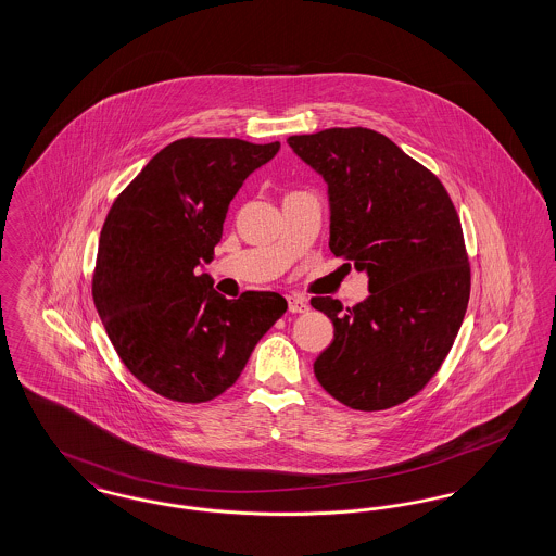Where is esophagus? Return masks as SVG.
Returning <instances> with one entry per match:
<instances>
[{"label": "esophagus", "mask_w": 556, "mask_h": 556, "mask_svg": "<svg viewBox=\"0 0 556 556\" xmlns=\"http://www.w3.org/2000/svg\"><path fill=\"white\" fill-rule=\"evenodd\" d=\"M288 308H290V313H306L308 311V300L302 298V295L291 293V295H288Z\"/></svg>", "instance_id": "34e87169"}]
</instances>
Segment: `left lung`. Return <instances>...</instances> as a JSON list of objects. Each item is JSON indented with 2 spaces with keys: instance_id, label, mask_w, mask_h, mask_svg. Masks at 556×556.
I'll use <instances>...</instances> for the list:
<instances>
[{
  "instance_id": "8db88e82",
  "label": "left lung",
  "mask_w": 556,
  "mask_h": 556,
  "mask_svg": "<svg viewBox=\"0 0 556 556\" xmlns=\"http://www.w3.org/2000/svg\"><path fill=\"white\" fill-rule=\"evenodd\" d=\"M288 143L329 187L331 252L369 275V298L352 308L311 300L336 327L318 383L350 408H392L440 370L467 313L460 218L442 181L381 132L336 127Z\"/></svg>"
}]
</instances>
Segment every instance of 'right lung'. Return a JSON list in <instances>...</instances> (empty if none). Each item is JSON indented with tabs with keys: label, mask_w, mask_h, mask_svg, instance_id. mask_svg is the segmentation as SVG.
I'll use <instances>...</instances> for the list:
<instances>
[{
	"label": "right lung",
	"mask_w": 556,
	"mask_h": 556,
	"mask_svg": "<svg viewBox=\"0 0 556 556\" xmlns=\"http://www.w3.org/2000/svg\"><path fill=\"white\" fill-rule=\"evenodd\" d=\"M281 143L186 137L150 160L108 212L93 302L116 354L160 396L200 404L238 381L254 345L288 311L275 291L227 300L200 263L239 187Z\"/></svg>",
	"instance_id": "obj_1"
}]
</instances>
